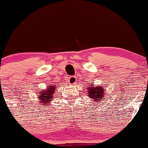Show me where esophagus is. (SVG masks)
Segmentation results:
<instances>
[{
	"instance_id": "34e87169",
	"label": "esophagus",
	"mask_w": 148,
	"mask_h": 148,
	"mask_svg": "<svg viewBox=\"0 0 148 148\" xmlns=\"http://www.w3.org/2000/svg\"><path fill=\"white\" fill-rule=\"evenodd\" d=\"M68 82H69L70 85H74L76 82V77L75 76H71L68 79Z\"/></svg>"
}]
</instances>
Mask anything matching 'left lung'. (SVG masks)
<instances>
[{
  "mask_svg": "<svg viewBox=\"0 0 148 148\" xmlns=\"http://www.w3.org/2000/svg\"><path fill=\"white\" fill-rule=\"evenodd\" d=\"M90 87H87V93L88 95L87 96L90 97L92 99H95V101H101L102 100V98L104 97V88L102 86H97L94 87V85H90Z\"/></svg>",
  "mask_w": 148,
  "mask_h": 148,
  "instance_id": "1",
  "label": "left lung"
}]
</instances>
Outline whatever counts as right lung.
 <instances>
[{
    "label": "right lung",
    "instance_id": "add662e5",
    "mask_svg": "<svg viewBox=\"0 0 148 148\" xmlns=\"http://www.w3.org/2000/svg\"><path fill=\"white\" fill-rule=\"evenodd\" d=\"M55 85V84H54ZM56 85H49L48 87L46 89V90H42L40 91L39 95V101L42 103V105L47 104H49V102L51 101L52 99H53V94L56 92Z\"/></svg>",
    "mask_w": 148,
    "mask_h": 148
}]
</instances>
